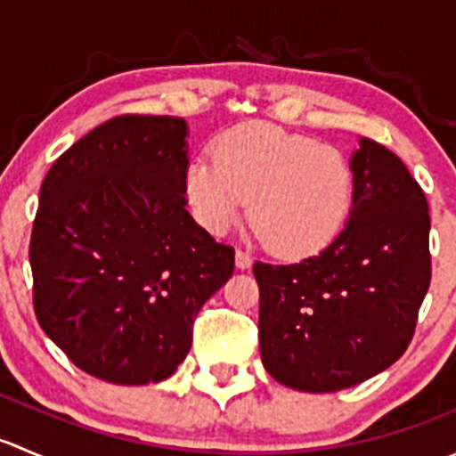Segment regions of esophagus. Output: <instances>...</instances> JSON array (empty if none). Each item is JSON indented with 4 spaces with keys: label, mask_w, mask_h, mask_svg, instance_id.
I'll list each match as a JSON object with an SVG mask.
<instances>
[{
    "label": "esophagus",
    "mask_w": 456,
    "mask_h": 456,
    "mask_svg": "<svg viewBox=\"0 0 456 456\" xmlns=\"http://www.w3.org/2000/svg\"><path fill=\"white\" fill-rule=\"evenodd\" d=\"M251 265H254V260H251V256L245 254V251L238 249V251H236V269L245 271V269H249Z\"/></svg>",
    "instance_id": "34e87169"
}]
</instances>
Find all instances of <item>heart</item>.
<instances>
[{
  "label": "heart",
  "instance_id": "obj_1",
  "mask_svg": "<svg viewBox=\"0 0 456 456\" xmlns=\"http://www.w3.org/2000/svg\"><path fill=\"white\" fill-rule=\"evenodd\" d=\"M185 194L211 233H227L251 200V224L271 254H320L342 232L355 196V172L333 145L265 123L238 126L185 169Z\"/></svg>",
  "mask_w": 456,
  "mask_h": 456
}]
</instances>
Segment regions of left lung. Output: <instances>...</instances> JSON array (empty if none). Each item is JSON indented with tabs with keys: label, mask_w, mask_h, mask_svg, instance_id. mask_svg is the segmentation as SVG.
Returning a JSON list of instances; mask_svg holds the SVG:
<instances>
[{
	"label": "left lung",
	"mask_w": 456,
	"mask_h": 456,
	"mask_svg": "<svg viewBox=\"0 0 456 456\" xmlns=\"http://www.w3.org/2000/svg\"><path fill=\"white\" fill-rule=\"evenodd\" d=\"M355 196L342 232L296 265L256 262L260 355L302 393H335L403 355L430 287V216L399 156L360 139Z\"/></svg>",
	"instance_id": "1"
}]
</instances>
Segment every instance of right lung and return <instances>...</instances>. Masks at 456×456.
Returning a JSON list of instances; mask_svg holds the SVG:
<instances>
[{
  "instance_id": "1",
  "label": "right lung",
  "mask_w": 456,
  "mask_h": 456,
  "mask_svg": "<svg viewBox=\"0 0 456 456\" xmlns=\"http://www.w3.org/2000/svg\"><path fill=\"white\" fill-rule=\"evenodd\" d=\"M185 118L126 114L45 174L30 238L41 329L87 375L141 386L174 375L233 249L185 209Z\"/></svg>"
}]
</instances>
